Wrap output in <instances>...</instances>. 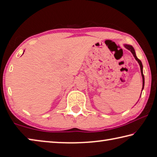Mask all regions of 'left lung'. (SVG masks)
<instances>
[{
  "mask_svg": "<svg viewBox=\"0 0 157 157\" xmlns=\"http://www.w3.org/2000/svg\"><path fill=\"white\" fill-rule=\"evenodd\" d=\"M124 47H125L126 49H128V50H130L132 52V54H133L134 57L135 58V59L137 60V62L139 63V64L140 65V68H141V76H142V78H143V87H142V90H144V82H145V81H144V73H143V65H142V63H141V60H140L138 59V58H137L136 55V53H135V50H134V48H133L132 46L125 44V45H124Z\"/></svg>",
  "mask_w": 157,
  "mask_h": 157,
  "instance_id": "obj_1",
  "label": "left lung"
}]
</instances>
